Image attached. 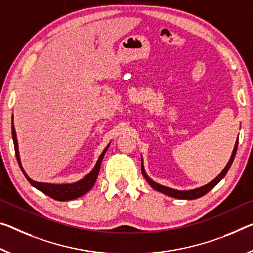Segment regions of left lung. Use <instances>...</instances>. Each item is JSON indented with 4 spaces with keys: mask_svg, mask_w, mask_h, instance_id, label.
I'll list each match as a JSON object with an SVG mask.
<instances>
[{
    "mask_svg": "<svg viewBox=\"0 0 253 253\" xmlns=\"http://www.w3.org/2000/svg\"><path fill=\"white\" fill-rule=\"evenodd\" d=\"M238 143H239V137H238V141H236V143H235L234 150H233V152H232L230 161L227 162L226 167L224 168V170L220 172V173L213 180V181L210 182L208 184H206V186H203V187H200V188H196V189L181 191V190H175V189H172V188H168V187L161 186V184L154 182L153 180H151L150 178L147 177V174L145 173V170H144V168H143V163H142V173L144 175V178L146 179V181L148 182V184H150V186L153 188L154 190H158L160 192H162V194H164V195H168V196H170V197L178 198V199H196V198H199V197H202V196L206 195L207 192L210 191L211 189H213V188L216 186V184H217L220 181V180H222L224 177H225V174L227 173V171H228V169H230L231 164H232V162H233V160H234L236 150H238Z\"/></svg>",
    "mask_w": 253,
    "mask_h": 253,
    "instance_id": "1",
    "label": "left lung"
}]
</instances>
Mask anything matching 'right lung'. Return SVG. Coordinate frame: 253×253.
Returning <instances> with one entry per match:
<instances>
[{"label": "right lung", "instance_id": "1", "mask_svg": "<svg viewBox=\"0 0 253 253\" xmlns=\"http://www.w3.org/2000/svg\"><path fill=\"white\" fill-rule=\"evenodd\" d=\"M12 138H13V143H14V151H15V156H17L18 163L20 168H21V171L25 174V177L27 178L28 181L31 183V186H34L35 188H37L38 190H40L43 194L49 196L55 200H59V202H65V200H72L75 198H79L83 196L84 194H86L87 191L92 189V187L94 186L95 180H97V177L99 174V170H100V166H101L102 159L105 156L106 152L108 150V145L105 151L102 152V154L99 156V160L95 167L93 168L89 174L86 177H84L82 180H80L78 182L74 183H64V184H54V183H45V182H37L31 180L28 175L26 174L25 170L21 166V161H20V156H19V150H18V141H17V135H15V129L13 126V118H12Z\"/></svg>", "mask_w": 253, "mask_h": 253}]
</instances>
